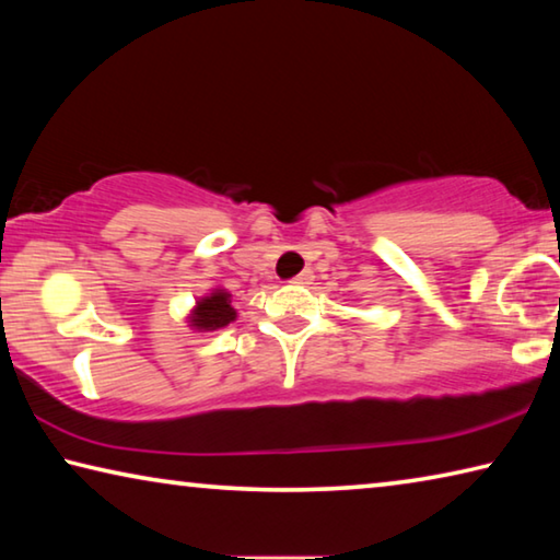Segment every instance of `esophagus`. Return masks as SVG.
Instances as JSON below:
<instances>
[{"label": "esophagus", "instance_id": "esophagus-1", "mask_svg": "<svg viewBox=\"0 0 560 560\" xmlns=\"http://www.w3.org/2000/svg\"><path fill=\"white\" fill-rule=\"evenodd\" d=\"M311 281H314V271H311V269L301 271L299 277H293V279H291V283H299V287H308Z\"/></svg>", "mask_w": 560, "mask_h": 560}]
</instances>
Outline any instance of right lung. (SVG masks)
Listing matches in <instances>:
<instances>
[{"instance_id": "right-lung-1", "label": "right lung", "mask_w": 560, "mask_h": 560, "mask_svg": "<svg viewBox=\"0 0 560 560\" xmlns=\"http://www.w3.org/2000/svg\"><path fill=\"white\" fill-rule=\"evenodd\" d=\"M236 318V311L232 308L230 293L224 289H214L210 296L197 301V306L189 316V326L197 330H217L230 326Z\"/></svg>"}]
</instances>
